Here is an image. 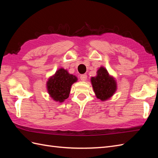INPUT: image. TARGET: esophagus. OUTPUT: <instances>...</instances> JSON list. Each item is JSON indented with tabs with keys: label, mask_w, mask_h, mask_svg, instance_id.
<instances>
[{
	"label": "esophagus",
	"mask_w": 158,
	"mask_h": 158,
	"mask_svg": "<svg viewBox=\"0 0 158 158\" xmlns=\"http://www.w3.org/2000/svg\"><path fill=\"white\" fill-rule=\"evenodd\" d=\"M80 80L82 81H85L87 80V75L86 74H82L80 75Z\"/></svg>",
	"instance_id": "1"
}]
</instances>
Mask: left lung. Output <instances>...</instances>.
Returning <instances> with one entry per match:
<instances>
[{"label": "left lung", "mask_w": 158, "mask_h": 158, "mask_svg": "<svg viewBox=\"0 0 158 158\" xmlns=\"http://www.w3.org/2000/svg\"><path fill=\"white\" fill-rule=\"evenodd\" d=\"M91 82L95 95L102 101L109 99L116 92V81L103 66L97 71V76L91 78Z\"/></svg>", "instance_id": "obj_1"}]
</instances>
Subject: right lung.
I'll list each match as a JSON object with an SVG mask.
<instances>
[{
  "mask_svg": "<svg viewBox=\"0 0 158 158\" xmlns=\"http://www.w3.org/2000/svg\"><path fill=\"white\" fill-rule=\"evenodd\" d=\"M77 80V78L67 70L60 69L47 81V91L55 101L63 102L69 98L71 85Z\"/></svg>",
  "mask_w": 158,
  "mask_h": 158,
  "instance_id": "add662e5",
  "label": "right lung"
}]
</instances>
